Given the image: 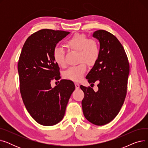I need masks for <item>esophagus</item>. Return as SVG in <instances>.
<instances>
[{
    "instance_id": "obj_1",
    "label": "esophagus",
    "mask_w": 148,
    "mask_h": 148,
    "mask_svg": "<svg viewBox=\"0 0 148 148\" xmlns=\"http://www.w3.org/2000/svg\"><path fill=\"white\" fill-rule=\"evenodd\" d=\"M75 88L77 89H78L80 88V85H79V84L78 83H75Z\"/></svg>"
}]
</instances>
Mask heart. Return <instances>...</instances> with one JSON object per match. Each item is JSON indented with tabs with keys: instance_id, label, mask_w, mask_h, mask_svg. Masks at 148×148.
Masks as SVG:
<instances>
[{
	"instance_id": "heart-1",
	"label": "heart",
	"mask_w": 148,
	"mask_h": 148,
	"mask_svg": "<svg viewBox=\"0 0 148 148\" xmlns=\"http://www.w3.org/2000/svg\"><path fill=\"white\" fill-rule=\"evenodd\" d=\"M65 45L69 49L78 51V61L80 63L76 66L69 67L64 73L65 78L74 82L80 81L86 71L87 66L94 65L99 56V46L94 39H89L84 34H76L66 42ZM53 58L59 66L65 64V53L61 48H54Z\"/></svg>"
}]
</instances>
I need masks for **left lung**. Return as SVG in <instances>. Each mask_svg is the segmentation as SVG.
Instances as JSON below:
<instances>
[{
  "mask_svg": "<svg viewBox=\"0 0 148 148\" xmlns=\"http://www.w3.org/2000/svg\"><path fill=\"white\" fill-rule=\"evenodd\" d=\"M99 42V56L86 77L89 83L99 82L98 90L81 85L84 94L82 105L86 119L96 125L111 122L119 113L127 95L130 65L117 38L104 30L92 35Z\"/></svg>",
  "mask_w": 148,
  "mask_h": 148,
  "instance_id": "left-lung-1",
  "label": "left lung"
}]
</instances>
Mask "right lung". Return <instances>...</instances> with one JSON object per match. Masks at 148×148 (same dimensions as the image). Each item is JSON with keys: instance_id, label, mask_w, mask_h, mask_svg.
I'll return each mask as SVG.
<instances>
[{"instance_id": "obj_1", "label": "right lung", "mask_w": 148, "mask_h": 148, "mask_svg": "<svg viewBox=\"0 0 148 148\" xmlns=\"http://www.w3.org/2000/svg\"><path fill=\"white\" fill-rule=\"evenodd\" d=\"M69 34L63 30L42 29L31 35L23 45L18 62L23 101L30 116L44 126L56 125L63 119L67 104L75 89L74 83L59 80V67L53 58L56 44Z\"/></svg>"}]
</instances>
